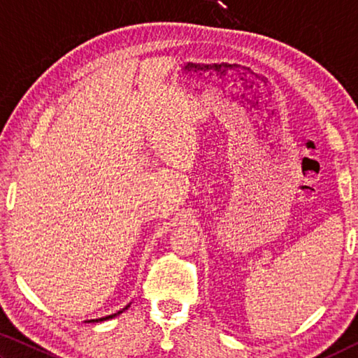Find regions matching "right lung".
<instances>
[{
    "mask_svg": "<svg viewBox=\"0 0 358 358\" xmlns=\"http://www.w3.org/2000/svg\"><path fill=\"white\" fill-rule=\"evenodd\" d=\"M129 306V305H128ZM128 306H126V308H123V310H121V311H118L117 314H120V313H123L124 310H128ZM117 314H112V316H107V317H101V319H96V320H90V322H101V320H106V319H112V317H115V316H117Z\"/></svg>",
    "mask_w": 358,
    "mask_h": 358,
    "instance_id": "1",
    "label": "right lung"
}]
</instances>
